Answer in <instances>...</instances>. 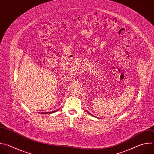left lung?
<instances>
[{"label": "left lung", "instance_id": "left-lung-1", "mask_svg": "<svg viewBox=\"0 0 154 154\" xmlns=\"http://www.w3.org/2000/svg\"><path fill=\"white\" fill-rule=\"evenodd\" d=\"M88 113H89V114H90V115H92V116H94V117H96V116H94V115H91V113H89V112H88ZM96 118H97V117H96Z\"/></svg>", "mask_w": 154, "mask_h": 154}]
</instances>
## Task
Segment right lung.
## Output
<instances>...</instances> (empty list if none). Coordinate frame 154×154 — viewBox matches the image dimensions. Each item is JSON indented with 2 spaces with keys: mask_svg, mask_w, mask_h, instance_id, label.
<instances>
[{
  "mask_svg": "<svg viewBox=\"0 0 154 154\" xmlns=\"http://www.w3.org/2000/svg\"><path fill=\"white\" fill-rule=\"evenodd\" d=\"M58 111V109H57V110H55V111H54V112H46V113H41V114H48V113H55V112H57Z\"/></svg>",
  "mask_w": 154,
  "mask_h": 154,
  "instance_id": "obj_1",
  "label": "right lung"
}]
</instances>
